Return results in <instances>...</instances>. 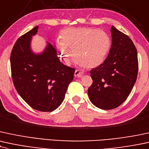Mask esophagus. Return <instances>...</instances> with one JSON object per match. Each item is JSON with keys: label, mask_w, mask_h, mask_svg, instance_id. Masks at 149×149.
<instances>
[{"label": "esophagus", "mask_w": 149, "mask_h": 149, "mask_svg": "<svg viewBox=\"0 0 149 149\" xmlns=\"http://www.w3.org/2000/svg\"><path fill=\"white\" fill-rule=\"evenodd\" d=\"M83 74H84V71H82L81 70H79V69H76L74 73V76L76 77H78V78H81V77L83 76Z\"/></svg>", "instance_id": "obj_1"}]
</instances>
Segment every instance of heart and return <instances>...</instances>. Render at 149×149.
Masks as SVG:
<instances>
[{
    "mask_svg": "<svg viewBox=\"0 0 149 149\" xmlns=\"http://www.w3.org/2000/svg\"><path fill=\"white\" fill-rule=\"evenodd\" d=\"M110 44L108 35L102 30L67 28L61 33L57 48L67 64L70 63L73 53L77 63L86 68H94L103 63Z\"/></svg>",
    "mask_w": 149,
    "mask_h": 149,
    "instance_id": "b5f03b06",
    "label": "heart"
}]
</instances>
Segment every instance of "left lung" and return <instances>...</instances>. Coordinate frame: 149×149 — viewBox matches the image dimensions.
I'll use <instances>...</instances> for the list:
<instances>
[{
    "mask_svg": "<svg viewBox=\"0 0 149 149\" xmlns=\"http://www.w3.org/2000/svg\"><path fill=\"white\" fill-rule=\"evenodd\" d=\"M112 46L103 63L90 71L93 82L88 89L92 103L102 110H112L128 97L137 80V51L131 39L111 27Z\"/></svg>",
    "mask_w": 149,
    "mask_h": 149,
    "instance_id": "left-lung-1",
    "label": "left lung"
}]
</instances>
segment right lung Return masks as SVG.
Wrapping results in <instances>:
<instances>
[{"label": "right lung", "instance_id": "1", "mask_svg": "<svg viewBox=\"0 0 149 149\" xmlns=\"http://www.w3.org/2000/svg\"><path fill=\"white\" fill-rule=\"evenodd\" d=\"M38 26L21 36L10 55L12 81L16 90L30 107L41 112H52L64 99L75 69L64 65L54 46L48 43L44 52L35 55L30 40Z\"/></svg>", "mask_w": 149, "mask_h": 149}]
</instances>
